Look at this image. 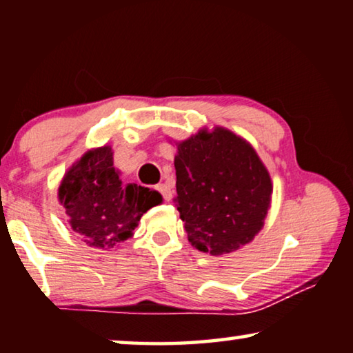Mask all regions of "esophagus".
<instances>
[{"label": "esophagus", "instance_id": "esophagus-1", "mask_svg": "<svg viewBox=\"0 0 353 353\" xmlns=\"http://www.w3.org/2000/svg\"><path fill=\"white\" fill-rule=\"evenodd\" d=\"M157 190L160 191V194L163 196L165 201H171V198H172V190L170 188V185L160 183V185H157Z\"/></svg>", "mask_w": 353, "mask_h": 353}]
</instances>
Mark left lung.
<instances>
[{
  "label": "left lung",
  "mask_w": 353,
  "mask_h": 353,
  "mask_svg": "<svg viewBox=\"0 0 353 353\" xmlns=\"http://www.w3.org/2000/svg\"><path fill=\"white\" fill-rule=\"evenodd\" d=\"M176 205L191 246L230 254L254 240L271 205L272 182L249 143L224 128L177 143Z\"/></svg>",
  "instance_id": "1"
}]
</instances>
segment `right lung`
Here are the masks:
<instances>
[{"instance_id": "add662e5", "label": "right lung", "mask_w": 353, "mask_h": 353, "mask_svg": "<svg viewBox=\"0 0 353 353\" xmlns=\"http://www.w3.org/2000/svg\"><path fill=\"white\" fill-rule=\"evenodd\" d=\"M59 201L83 243L112 249L134 235L143 213L160 204L162 196L141 185L123 183L112 148L103 146L87 151L65 172Z\"/></svg>"}]
</instances>
